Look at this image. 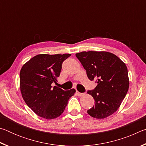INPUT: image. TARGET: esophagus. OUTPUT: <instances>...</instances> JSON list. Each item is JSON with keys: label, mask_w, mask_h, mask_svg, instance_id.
I'll return each instance as SVG.
<instances>
[{"label": "esophagus", "mask_w": 146, "mask_h": 146, "mask_svg": "<svg viewBox=\"0 0 146 146\" xmlns=\"http://www.w3.org/2000/svg\"><path fill=\"white\" fill-rule=\"evenodd\" d=\"M76 95H78V97H80V96H82V95H84V93H82L78 92V91H76Z\"/></svg>", "instance_id": "1"}]
</instances>
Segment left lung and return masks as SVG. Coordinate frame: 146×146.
Returning <instances> with one entry per match:
<instances>
[{
  "mask_svg": "<svg viewBox=\"0 0 146 146\" xmlns=\"http://www.w3.org/2000/svg\"><path fill=\"white\" fill-rule=\"evenodd\" d=\"M76 56L86 70L88 78L97 83L94 90L88 91L95 101L88 113L98 119L113 114L129 89L126 65L117 56L106 51H82Z\"/></svg>",
  "mask_w": 146,
  "mask_h": 146,
  "instance_id": "1",
  "label": "left lung"
}]
</instances>
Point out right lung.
<instances>
[{
	"instance_id": "right-lung-1",
	"label": "right lung",
	"mask_w": 146,
	"mask_h": 146,
	"mask_svg": "<svg viewBox=\"0 0 146 146\" xmlns=\"http://www.w3.org/2000/svg\"><path fill=\"white\" fill-rule=\"evenodd\" d=\"M71 54H40L24 64L20 72V88L24 100L39 117L50 120L64 112L75 89L64 91L51 84L60 76L62 64Z\"/></svg>"
}]
</instances>
